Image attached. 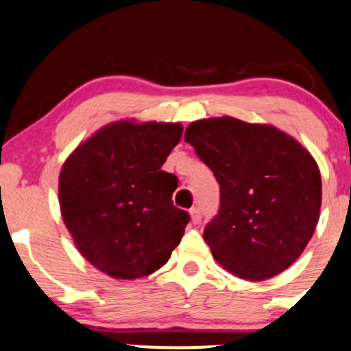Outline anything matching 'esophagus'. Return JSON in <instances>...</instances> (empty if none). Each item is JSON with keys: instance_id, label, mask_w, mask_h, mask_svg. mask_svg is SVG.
Here are the masks:
<instances>
[{"instance_id": "1", "label": "esophagus", "mask_w": 351, "mask_h": 351, "mask_svg": "<svg viewBox=\"0 0 351 351\" xmlns=\"http://www.w3.org/2000/svg\"><path fill=\"white\" fill-rule=\"evenodd\" d=\"M190 215H191V221H193L195 225L202 223V211H199V208H196V206L191 208Z\"/></svg>"}]
</instances>
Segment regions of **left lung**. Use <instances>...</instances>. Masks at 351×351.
<instances>
[{"label": "left lung", "mask_w": 351, "mask_h": 351, "mask_svg": "<svg viewBox=\"0 0 351 351\" xmlns=\"http://www.w3.org/2000/svg\"><path fill=\"white\" fill-rule=\"evenodd\" d=\"M184 141L219 183V210L203 232L215 260L252 282L290 267L319 218L322 176L313 156L273 126L232 117L191 123Z\"/></svg>", "instance_id": "left-lung-1"}]
</instances>
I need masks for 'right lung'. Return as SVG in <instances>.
Here are the masks:
<instances>
[{"mask_svg":"<svg viewBox=\"0 0 351 351\" xmlns=\"http://www.w3.org/2000/svg\"><path fill=\"white\" fill-rule=\"evenodd\" d=\"M182 133L178 123H111L63 165V221L99 271L141 278L163 267L182 241L190 215L173 205L178 178L161 169Z\"/></svg>","mask_w":351,"mask_h":351,"instance_id":"1","label":"right lung"}]
</instances>
